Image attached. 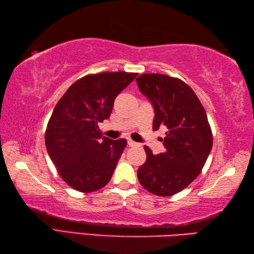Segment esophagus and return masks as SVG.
<instances>
[{
  "mask_svg": "<svg viewBox=\"0 0 254 254\" xmlns=\"http://www.w3.org/2000/svg\"><path fill=\"white\" fill-rule=\"evenodd\" d=\"M127 144H128V146H139V144H138V143L132 141L131 138H128V139H127Z\"/></svg>",
  "mask_w": 254,
  "mask_h": 254,
  "instance_id": "1",
  "label": "esophagus"
}]
</instances>
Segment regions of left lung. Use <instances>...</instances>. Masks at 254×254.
I'll return each mask as SVG.
<instances>
[{
    "mask_svg": "<svg viewBox=\"0 0 254 254\" xmlns=\"http://www.w3.org/2000/svg\"><path fill=\"white\" fill-rule=\"evenodd\" d=\"M136 83L154 106L153 130L167 127L165 153L154 155L144 146L146 161L137 170L138 181L155 195H174L196 179L212 150L207 115L193 89L179 78L148 73Z\"/></svg>",
    "mask_w": 254,
    "mask_h": 254,
    "instance_id": "left-lung-1",
    "label": "left lung"
}]
</instances>
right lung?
Returning a JSON list of instances; mask_svg holds the SVG:
<instances>
[{"label": "right lung", "instance_id": "add662e5", "mask_svg": "<svg viewBox=\"0 0 254 254\" xmlns=\"http://www.w3.org/2000/svg\"><path fill=\"white\" fill-rule=\"evenodd\" d=\"M137 73L88 74L69 86L53 109L46 147L59 175L74 190L98 191L110 181L127 139L101 137L98 123L110 117L116 97Z\"/></svg>", "mask_w": 254, "mask_h": 254}]
</instances>
